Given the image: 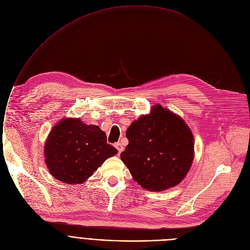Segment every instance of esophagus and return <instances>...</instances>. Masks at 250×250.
I'll use <instances>...</instances> for the list:
<instances>
[{
  "mask_svg": "<svg viewBox=\"0 0 250 250\" xmlns=\"http://www.w3.org/2000/svg\"><path fill=\"white\" fill-rule=\"evenodd\" d=\"M115 147H116V149L118 150V152L119 153H121L122 151H123V149H124V147H123V145L120 143V142H117V143H115Z\"/></svg>",
  "mask_w": 250,
  "mask_h": 250,
  "instance_id": "obj_1",
  "label": "esophagus"
}]
</instances>
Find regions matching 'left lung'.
<instances>
[{
	"mask_svg": "<svg viewBox=\"0 0 250 250\" xmlns=\"http://www.w3.org/2000/svg\"><path fill=\"white\" fill-rule=\"evenodd\" d=\"M121 160L134 180L150 191L176 186L193 161V135L177 115L157 105L150 115L134 121Z\"/></svg>",
	"mask_w": 250,
	"mask_h": 250,
	"instance_id": "obj_1",
	"label": "left lung"
}]
</instances>
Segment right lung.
<instances>
[{
	"label": "right lung",
	"mask_w": 250,
	"mask_h": 250,
	"mask_svg": "<svg viewBox=\"0 0 250 250\" xmlns=\"http://www.w3.org/2000/svg\"><path fill=\"white\" fill-rule=\"evenodd\" d=\"M44 152L50 173L62 182L76 184L86 181L118 150L107 143L98 126L64 119L49 134Z\"/></svg>",
	"instance_id": "right-lung-1"
}]
</instances>
